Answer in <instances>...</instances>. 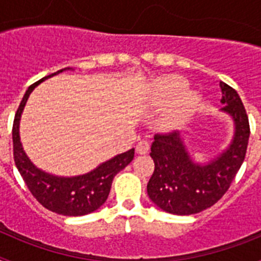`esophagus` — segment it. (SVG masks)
Returning <instances> with one entry per match:
<instances>
[{"label": "esophagus", "mask_w": 261, "mask_h": 261, "mask_svg": "<svg viewBox=\"0 0 261 261\" xmlns=\"http://www.w3.org/2000/svg\"><path fill=\"white\" fill-rule=\"evenodd\" d=\"M149 149H150V145H149V142L145 141V140H142V141L138 142L137 145H136V151H137V154H147L149 153Z\"/></svg>", "instance_id": "obj_1"}]
</instances>
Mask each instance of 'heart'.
<instances>
[{
    "instance_id": "b5f03b06",
    "label": "heart",
    "mask_w": 261,
    "mask_h": 261,
    "mask_svg": "<svg viewBox=\"0 0 261 261\" xmlns=\"http://www.w3.org/2000/svg\"><path fill=\"white\" fill-rule=\"evenodd\" d=\"M187 86L188 82L186 78L176 74L161 78L155 84L156 99L163 105L172 102L177 96H179L166 115V125L175 126L180 124L199 103V94L195 91H184Z\"/></svg>"
}]
</instances>
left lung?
<instances>
[{"instance_id":"left-lung-1","label":"left lung","mask_w":261,"mask_h":261,"mask_svg":"<svg viewBox=\"0 0 261 261\" xmlns=\"http://www.w3.org/2000/svg\"><path fill=\"white\" fill-rule=\"evenodd\" d=\"M220 86L222 111L235 124L234 140L221 155L208 165H195L179 132L154 136L150 153L154 172L147 183V195L167 213L188 216L211 208L227 192L243 163L250 138L247 112L235 89L225 82Z\"/></svg>"}]
</instances>
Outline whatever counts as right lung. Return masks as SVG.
<instances>
[{
    "mask_svg": "<svg viewBox=\"0 0 261 261\" xmlns=\"http://www.w3.org/2000/svg\"><path fill=\"white\" fill-rule=\"evenodd\" d=\"M66 69L70 68L61 69L56 73H52L29 87L14 117L13 153L15 166L32 196L48 211L62 214V216L75 217L91 213L105 204L115 175L132 162L135 156V149L119 154L89 174L74 177L53 176V175L40 171L39 168L32 165L31 161L27 158L26 153L23 151L22 144L19 141L20 114L34 87L38 86L47 78L59 74Z\"/></svg>",
    "mask_w": 261,
    "mask_h": 261,
    "instance_id": "1",
    "label": "right lung"
}]
</instances>
